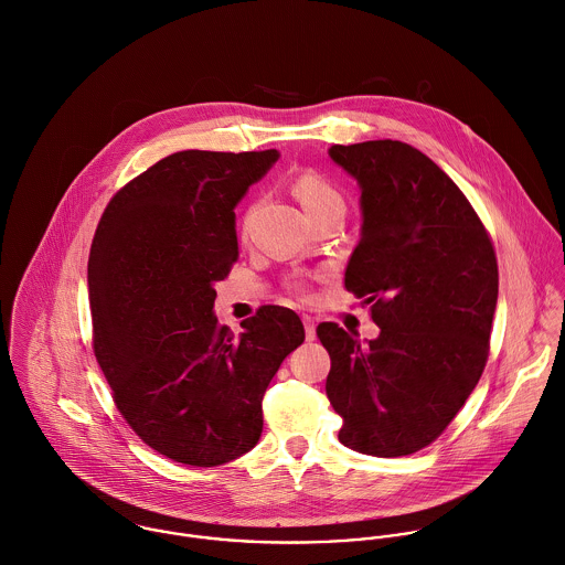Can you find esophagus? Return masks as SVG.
<instances>
[{
    "mask_svg": "<svg viewBox=\"0 0 565 565\" xmlns=\"http://www.w3.org/2000/svg\"><path fill=\"white\" fill-rule=\"evenodd\" d=\"M303 328H306V339L315 340V337H317V323H315L312 317L303 315Z\"/></svg>",
    "mask_w": 565,
    "mask_h": 565,
    "instance_id": "1",
    "label": "esophagus"
}]
</instances>
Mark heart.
<instances>
[{"instance_id":"b5f03b06","label":"heart","mask_w":565,"mask_h":565,"mask_svg":"<svg viewBox=\"0 0 565 565\" xmlns=\"http://www.w3.org/2000/svg\"><path fill=\"white\" fill-rule=\"evenodd\" d=\"M292 190L297 194V199L301 201V205L306 207V212L310 214L312 221H319L321 216L328 214H344V194L340 192L339 185L328 179L323 172L319 170H303L297 174ZM250 216L253 210L246 212L244 221H242V235L246 237L248 225H250ZM295 292H303L301 284H292Z\"/></svg>"}]
</instances>
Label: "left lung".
Returning a JSON list of instances; mask_svg holds the SVG:
<instances>
[{
	"mask_svg": "<svg viewBox=\"0 0 565 565\" xmlns=\"http://www.w3.org/2000/svg\"><path fill=\"white\" fill-rule=\"evenodd\" d=\"M330 154L362 190L344 288L371 303L380 337L362 347L339 323L317 328L332 360L326 393L342 417V446L408 456L441 437L484 371L498 301L493 242L417 148L375 139Z\"/></svg>",
	"mask_w": 565,
	"mask_h": 565,
	"instance_id": "8db88e82",
	"label": "left lung"
}]
</instances>
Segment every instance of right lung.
I'll return each instance as SVG.
<instances>
[{
    "label": "right lung",
    "mask_w": 565,
    "mask_h": 565,
    "mask_svg": "<svg viewBox=\"0 0 565 565\" xmlns=\"http://www.w3.org/2000/svg\"><path fill=\"white\" fill-rule=\"evenodd\" d=\"M277 150H181L109 201L89 253L94 353L115 406L152 450L223 465L262 435V399L306 330L262 306L233 334L214 317V284L237 262L233 207Z\"/></svg>",
    "instance_id": "obj_1"
}]
</instances>
